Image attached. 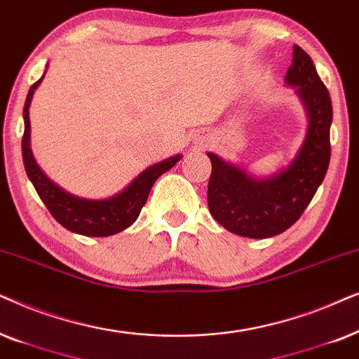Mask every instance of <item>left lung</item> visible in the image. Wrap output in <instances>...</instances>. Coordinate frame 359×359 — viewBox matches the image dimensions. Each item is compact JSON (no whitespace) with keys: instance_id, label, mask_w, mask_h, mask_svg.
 <instances>
[{"instance_id":"8db88e82","label":"left lung","mask_w":359,"mask_h":359,"mask_svg":"<svg viewBox=\"0 0 359 359\" xmlns=\"http://www.w3.org/2000/svg\"><path fill=\"white\" fill-rule=\"evenodd\" d=\"M285 82L297 87L309 111L307 136L287 169L257 180L212 152L208 154L212 161L210 213L235 235L259 240L284 233L302 217L328 170L332 100L302 47L294 46L292 65L285 74Z\"/></svg>"}]
</instances>
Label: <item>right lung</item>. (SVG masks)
<instances>
[{"instance_id":"add662e5","label":"right lung","mask_w":359,"mask_h":359,"mask_svg":"<svg viewBox=\"0 0 359 359\" xmlns=\"http://www.w3.org/2000/svg\"><path fill=\"white\" fill-rule=\"evenodd\" d=\"M44 79L41 76L29 88L26 103H24V135H22V161L26 167L27 177L34 185L37 195L46 203L52 217L62 226L83 236H111L131 226L140 217L144 207L152 185L159 177L172 169L182 156H174L169 159L151 165L149 169L141 172L133 182L123 190L107 200H85L67 194L59 185L50 182L44 172L36 164L31 152V123H29V104L34 95V90Z\"/></svg>"}]
</instances>
